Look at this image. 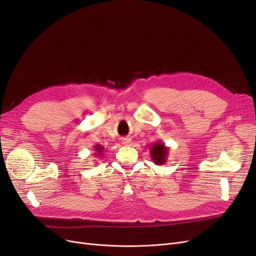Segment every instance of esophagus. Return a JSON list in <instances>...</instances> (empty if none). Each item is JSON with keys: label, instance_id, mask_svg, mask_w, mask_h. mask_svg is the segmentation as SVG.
Segmentation results:
<instances>
[{"label": "esophagus", "instance_id": "obj_1", "mask_svg": "<svg viewBox=\"0 0 256 256\" xmlns=\"http://www.w3.org/2000/svg\"><path fill=\"white\" fill-rule=\"evenodd\" d=\"M122 145H125V146H130L134 142H132L131 138H124V140H122Z\"/></svg>", "mask_w": 256, "mask_h": 256}]
</instances>
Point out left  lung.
<instances>
[{
    "label": "left lung",
    "mask_w": 256,
    "mask_h": 256,
    "mask_svg": "<svg viewBox=\"0 0 256 256\" xmlns=\"http://www.w3.org/2000/svg\"><path fill=\"white\" fill-rule=\"evenodd\" d=\"M168 154L170 148L165 146V144L160 142V140H158V142L150 146V156L156 165L165 164Z\"/></svg>",
    "instance_id": "1"
}]
</instances>
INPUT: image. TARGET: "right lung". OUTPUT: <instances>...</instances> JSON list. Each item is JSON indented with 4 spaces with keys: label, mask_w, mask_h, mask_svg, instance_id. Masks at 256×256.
<instances>
[{
    "label": "right lung",
    "mask_w": 256,
    "mask_h": 256,
    "mask_svg": "<svg viewBox=\"0 0 256 256\" xmlns=\"http://www.w3.org/2000/svg\"><path fill=\"white\" fill-rule=\"evenodd\" d=\"M104 150V146H102V145H95V146H94L95 156H98V158H100V156H102Z\"/></svg>",
    "instance_id": "right-lung-1"
}]
</instances>
